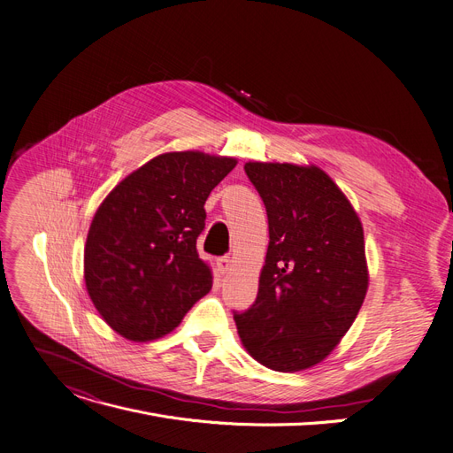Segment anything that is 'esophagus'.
I'll return each instance as SVG.
<instances>
[{
  "label": "esophagus",
  "instance_id": "34e87169",
  "mask_svg": "<svg viewBox=\"0 0 453 453\" xmlns=\"http://www.w3.org/2000/svg\"><path fill=\"white\" fill-rule=\"evenodd\" d=\"M216 268H219V272H220L222 275L229 272V268H231V259L227 257V255H224V257L216 259Z\"/></svg>",
  "mask_w": 453,
  "mask_h": 453
}]
</instances>
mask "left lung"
I'll list each match as a JSON object with an SVG mask.
<instances>
[{"label": "left lung", "mask_w": 453, "mask_h": 453, "mask_svg": "<svg viewBox=\"0 0 453 453\" xmlns=\"http://www.w3.org/2000/svg\"><path fill=\"white\" fill-rule=\"evenodd\" d=\"M244 172L266 207L270 242L257 298L233 319L255 361L305 370L339 344L366 296L363 226L317 166L246 163Z\"/></svg>", "instance_id": "obj_1"}]
</instances>
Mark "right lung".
I'll use <instances>...</instances> for the list:
<instances>
[{"instance_id":"add662e5","label":"right lung","mask_w":453,"mask_h":453,"mask_svg":"<svg viewBox=\"0 0 453 453\" xmlns=\"http://www.w3.org/2000/svg\"><path fill=\"white\" fill-rule=\"evenodd\" d=\"M231 157L163 153L118 183L96 211L85 244V283L104 320L146 342L180 326L212 287L196 241L211 190Z\"/></svg>"}]
</instances>
